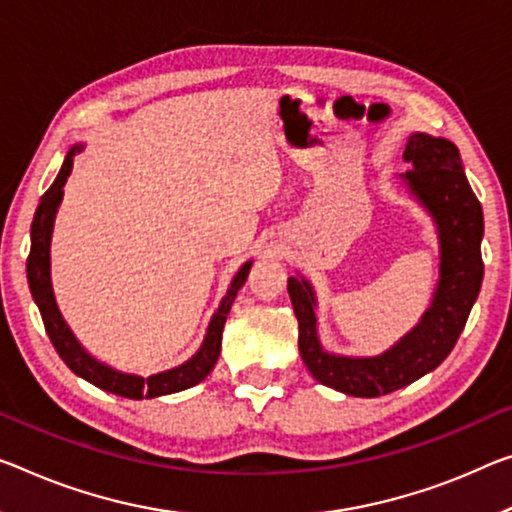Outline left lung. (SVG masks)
<instances>
[{
  "label": "left lung",
  "instance_id": "1",
  "mask_svg": "<svg viewBox=\"0 0 512 512\" xmlns=\"http://www.w3.org/2000/svg\"><path fill=\"white\" fill-rule=\"evenodd\" d=\"M400 174L412 199L428 212L439 242V279L421 320L375 357L327 352L318 336V300L313 283L300 272L288 279V295L300 325V355L320 384L345 396L375 398L403 389L451 355L483 283V208L471 192L453 141L412 132Z\"/></svg>",
  "mask_w": 512,
  "mask_h": 512
}]
</instances>
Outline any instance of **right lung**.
Wrapping results in <instances>:
<instances>
[{
	"label": "right lung",
	"mask_w": 512,
	"mask_h": 512,
	"mask_svg": "<svg viewBox=\"0 0 512 512\" xmlns=\"http://www.w3.org/2000/svg\"><path fill=\"white\" fill-rule=\"evenodd\" d=\"M82 148H84L82 144H75L68 148L64 164H61L59 169V176L52 183L50 190L41 196L34 222H31L27 281H29L31 297H34L38 311H41L45 332L50 336L54 350H57L59 357L66 361L70 371L84 377L86 382L96 384V387L102 391L116 393V396H123V398L141 400V398L169 396V393L190 389L201 380H206L208 373L215 368L219 359V350H222V332H224L226 316H229L238 290L245 286L254 261H247L240 267L238 274H235L229 290H226V295L217 306V311L212 313L201 348L196 350L190 359L183 361V364L169 368V371L153 373V375L123 373V371H116V368H112L109 364H102L100 359L93 357L91 352L77 341L73 329L68 327V322L64 320V316H61L57 300H54L52 277H50V245H52L54 219H57L59 206L61 201H64V185L70 176V171H73V160Z\"/></svg>",
	"instance_id": "1"
}]
</instances>
